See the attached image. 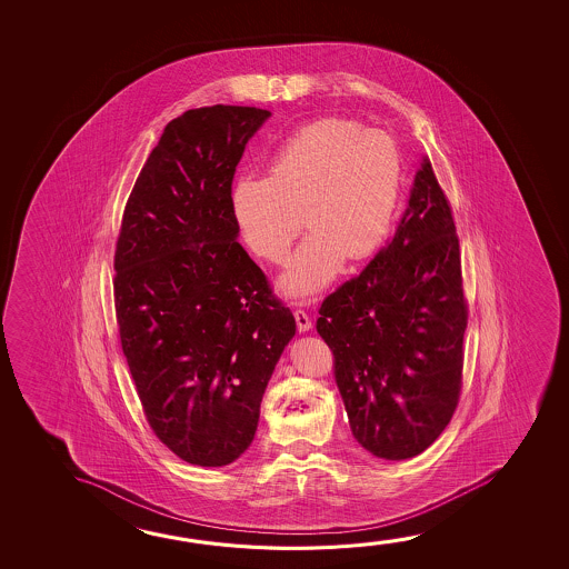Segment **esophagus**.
Listing matches in <instances>:
<instances>
[{"mask_svg":"<svg viewBox=\"0 0 569 569\" xmlns=\"http://www.w3.org/2000/svg\"><path fill=\"white\" fill-rule=\"evenodd\" d=\"M293 317H296L299 331H309V329H311V319H309L308 313H306L303 309H296Z\"/></svg>","mask_w":569,"mask_h":569,"instance_id":"obj_1","label":"esophagus"}]
</instances>
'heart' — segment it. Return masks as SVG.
Wrapping results in <instances>:
<instances>
[{
    "label": "heart",
    "instance_id": "b5f03b06",
    "mask_svg": "<svg viewBox=\"0 0 569 569\" xmlns=\"http://www.w3.org/2000/svg\"><path fill=\"white\" fill-rule=\"evenodd\" d=\"M402 187L397 142L379 129L327 117L293 132L271 154L266 178L242 177L232 190V212L246 246L261 260L283 263L291 298L326 288L343 261H363L391 232Z\"/></svg>",
    "mask_w": 569,
    "mask_h": 569
}]
</instances>
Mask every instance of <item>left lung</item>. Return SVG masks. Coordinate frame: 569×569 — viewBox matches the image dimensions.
I'll use <instances>...</instances> for the list:
<instances>
[{"mask_svg":"<svg viewBox=\"0 0 569 569\" xmlns=\"http://www.w3.org/2000/svg\"><path fill=\"white\" fill-rule=\"evenodd\" d=\"M319 316L355 440L385 460L427 450L457 409L468 323L457 226L427 157L395 236Z\"/></svg>","mask_w":569,"mask_h":569,"instance_id":"1","label":"left lung"}]
</instances>
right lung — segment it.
Instances as JSON below:
<instances>
[{
    "mask_svg": "<svg viewBox=\"0 0 569 569\" xmlns=\"http://www.w3.org/2000/svg\"><path fill=\"white\" fill-rule=\"evenodd\" d=\"M270 114L214 104L168 122L122 214L112 281L122 353L150 429L188 465H230L252 445L296 336L236 242L233 172Z\"/></svg>",
    "mask_w": 569,
    "mask_h": 569,
    "instance_id": "obj_1",
    "label": "right lung"
}]
</instances>
